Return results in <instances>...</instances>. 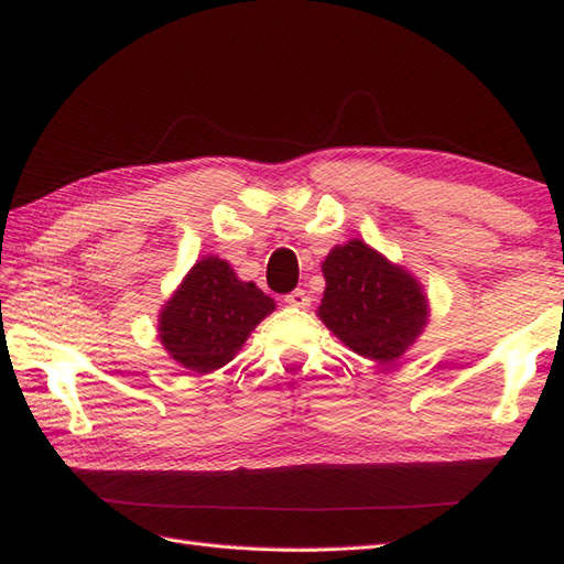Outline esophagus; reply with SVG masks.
Returning a JSON list of instances; mask_svg holds the SVG:
<instances>
[{
    "mask_svg": "<svg viewBox=\"0 0 564 564\" xmlns=\"http://www.w3.org/2000/svg\"><path fill=\"white\" fill-rule=\"evenodd\" d=\"M285 303L291 305V307H303V310H305V307H310V295H307L305 291H300V288H297V291L285 295Z\"/></svg>",
    "mask_w": 564,
    "mask_h": 564,
    "instance_id": "34e87169",
    "label": "esophagus"
}]
</instances>
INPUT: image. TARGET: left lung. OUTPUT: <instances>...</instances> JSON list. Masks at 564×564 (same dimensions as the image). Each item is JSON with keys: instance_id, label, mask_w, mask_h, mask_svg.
Listing matches in <instances>:
<instances>
[{"instance_id": "left-lung-1", "label": "left lung", "mask_w": 564, "mask_h": 564, "mask_svg": "<svg viewBox=\"0 0 564 564\" xmlns=\"http://www.w3.org/2000/svg\"><path fill=\"white\" fill-rule=\"evenodd\" d=\"M319 319L358 356L394 362L427 324V300L403 267L350 240L326 254Z\"/></svg>"}]
</instances>
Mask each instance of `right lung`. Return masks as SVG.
<instances>
[{
    "label": "right lung",
    "mask_w": 564,
    "mask_h": 564,
    "mask_svg": "<svg viewBox=\"0 0 564 564\" xmlns=\"http://www.w3.org/2000/svg\"><path fill=\"white\" fill-rule=\"evenodd\" d=\"M276 303L245 283L226 259L204 257L167 300L159 338L167 356L192 372H214L235 358Z\"/></svg>",
    "instance_id": "add662e5"
}]
</instances>
